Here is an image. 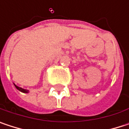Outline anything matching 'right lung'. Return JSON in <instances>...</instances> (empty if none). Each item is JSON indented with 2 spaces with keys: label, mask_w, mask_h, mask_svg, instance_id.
I'll list each match as a JSON object with an SVG mask.
<instances>
[{
  "label": "right lung",
  "mask_w": 129,
  "mask_h": 129,
  "mask_svg": "<svg viewBox=\"0 0 129 129\" xmlns=\"http://www.w3.org/2000/svg\"><path fill=\"white\" fill-rule=\"evenodd\" d=\"M15 87H16V89H17V90H18L19 91L22 92H28V90H24V89H22V88H21V87H19L16 86L15 84Z\"/></svg>",
  "instance_id": "1"
}]
</instances>
